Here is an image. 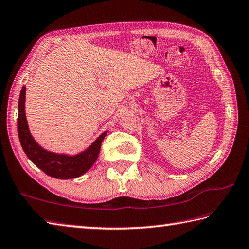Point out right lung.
I'll return each instance as SVG.
<instances>
[{"label": "right lung", "instance_id": "1", "mask_svg": "<svg viewBox=\"0 0 249 249\" xmlns=\"http://www.w3.org/2000/svg\"><path fill=\"white\" fill-rule=\"evenodd\" d=\"M25 94L26 87L23 86L18 102L17 131H18L21 147L28 159L47 175L58 178V179L76 178L89 171L98 158L100 145H102V142L107 132H104L102 136H99L97 140L86 151L75 156L58 155L47 152L35 142L29 133L25 116Z\"/></svg>", "mask_w": 249, "mask_h": 249}]
</instances>
